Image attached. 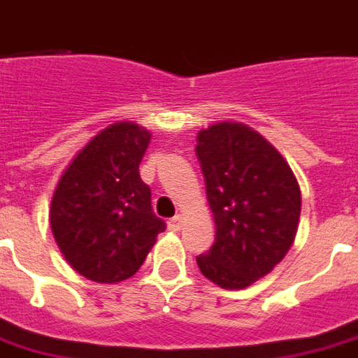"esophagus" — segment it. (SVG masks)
Segmentation results:
<instances>
[{"mask_svg":"<svg viewBox=\"0 0 358 358\" xmlns=\"http://www.w3.org/2000/svg\"><path fill=\"white\" fill-rule=\"evenodd\" d=\"M180 227H182V219H180V215L172 217L171 221H169V229H171L172 232H178Z\"/></svg>","mask_w":358,"mask_h":358,"instance_id":"34e87169","label":"esophagus"}]
</instances>
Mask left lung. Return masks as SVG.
<instances>
[{"label":"left lung","instance_id":"1","mask_svg":"<svg viewBox=\"0 0 358 358\" xmlns=\"http://www.w3.org/2000/svg\"><path fill=\"white\" fill-rule=\"evenodd\" d=\"M196 155L217 232L211 250L196 257L197 266L222 289H244L291 248L301 187L273 145L242 124L201 129Z\"/></svg>","mask_w":358,"mask_h":358}]
</instances>
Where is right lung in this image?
<instances>
[{
    "label": "right lung",
    "mask_w": 358,
    "mask_h": 358,
    "mask_svg": "<svg viewBox=\"0 0 358 358\" xmlns=\"http://www.w3.org/2000/svg\"><path fill=\"white\" fill-rule=\"evenodd\" d=\"M151 134L131 122L102 129L79 151L57 182L50 224L75 271L96 283H118L143 266L157 234L151 187L139 162Z\"/></svg>",
    "instance_id": "1"
}]
</instances>
